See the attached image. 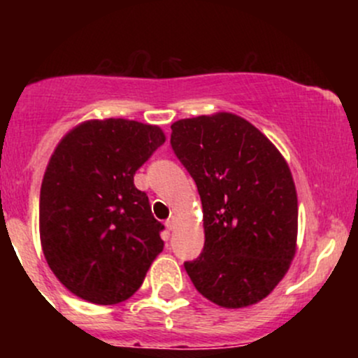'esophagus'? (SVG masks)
<instances>
[{
  "mask_svg": "<svg viewBox=\"0 0 358 358\" xmlns=\"http://www.w3.org/2000/svg\"><path fill=\"white\" fill-rule=\"evenodd\" d=\"M166 227L170 229V231H173V229L176 227V220L175 219H168L166 220Z\"/></svg>",
  "mask_w": 358,
  "mask_h": 358,
  "instance_id": "34e87169",
  "label": "esophagus"
}]
</instances>
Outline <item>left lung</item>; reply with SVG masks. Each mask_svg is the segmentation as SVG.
I'll list each match as a JSON object with an SVG mask.
<instances>
[{"label":"left lung","instance_id":"1","mask_svg":"<svg viewBox=\"0 0 358 358\" xmlns=\"http://www.w3.org/2000/svg\"><path fill=\"white\" fill-rule=\"evenodd\" d=\"M171 148L202 200L203 250L185 262L193 286L222 308L256 305L296 254L298 196L285 156L232 113L173 122Z\"/></svg>","mask_w":358,"mask_h":358}]
</instances>
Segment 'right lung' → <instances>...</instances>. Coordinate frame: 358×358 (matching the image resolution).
Wrapping results in <instances>:
<instances>
[{"instance_id":"right-lung-1","label":"right lung","mask_w":358,"mask_h":358,"mask_svg":"<svg viewBox=\"0 0 358 358\" xmlns=\"http://www.w3.org/2000/svg\"><path fill=\"white\" fill-rule=\"evenodd\" d=\"M165 139L158 126L109 117L80 122L57 145L40 190V242L76 296L126 301L163 250V225L134 173Z\"/></svg>"}]
</instances>
